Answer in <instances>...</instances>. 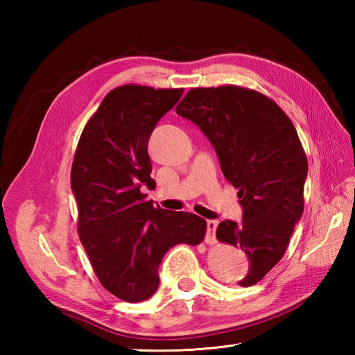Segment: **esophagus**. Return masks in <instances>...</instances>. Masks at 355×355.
I'll use <instances>...</instances> for the list:
<instances>
[{
	"instance_id": "obj_1",
	"label": "esophagus",
	"mask_w": 355,
	"mask_h": 355,
	"mask_svg": "<svg viewBox=\"0 0 355 355\" xmlns=\"http://www.w3.org/2000/svg\"><path fill=\"white\" fill-rule=\"evenodd\" d=\"M216 227H218V221L216 220H207V232H206V243L214 245L216 244Z\"/></svg>"
}]
</instances>
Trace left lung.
<instances>
[{
    "instance_id": "left-lung-1",
    "label": "left lung",
    "mask_w": 355,
    "mask_h": 355,
    "mask_svg": "<svg viewBox=\"0 0 355 355\" xmlns=\"http://www.w3.org/2000/svg\"><path fill=\"white\" fill-rule=\"evenodd\" d=\"M175 111L212 143L238 189L243 220L221 221L216 238L243 248L248 273L238 285H254L281 261L304 214L308 162L296 128L267 96L235 85L193 88Z\"/></svg>"
}]
</instances>
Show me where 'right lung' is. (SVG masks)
<instances>
[{
  "label": "right lung",
  "instance_id": "right-lung-1",
  "mask_svg": "<svg viewBox=\"0 0 355 355\" xmlns=\"http://www.w3.org/2000/svg\"><path fill=\"white\" fill-rule=\"evenodd\" d=\"M182 96V88L112 89L88 120L74 154L71 191L80 243L101 284L126 302H141L157 291L158 267L169 248L197 245L206 233V220L154 207L140 191L155 186L150 134Z\"/></svg>",
  "mask_w": 355,
  "mask_h": 355
}]
</instances>
